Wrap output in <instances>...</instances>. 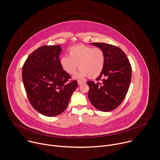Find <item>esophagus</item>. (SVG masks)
Returning a JSON list of instances; mask_svg holds the SVG:
<instances>
[{
	"label": "esophagus",
	"instance_id": "obj_1",
	"mask_svg": "<svg viewBox=\"0 0 160 160\" xmlns=\"http://www.w3.org/2000/svg\"><path fill=\"white\" fill-rule=\"evenodd\" d=\"M78 84H79V85H81L82 84L85 83V82L82 81H81V80H78Z\"/></svg>",
	"mask_w": 160,
	"mask_h": 160
}]
</instances>
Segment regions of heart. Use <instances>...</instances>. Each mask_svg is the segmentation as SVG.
<instances>
[{
    "instance_id": "obj_1",
    "label": "heart",
    "mask_w": 160,
    "mask_h": 160,
    "mask_svg": "<svg viewBox=\"0 0 160 160\" xmlns=\"http://www.w3.org/2000/svg\"><path fill=\"white\" fill-rule=\"evenodd\" d=\"M105 62V57L102 49L82 44L71 47L69 57H63L60 60L62 69L69 75L75 73L78 64L80 70L76 75L78 78L88 76L91 79L97 78L103 71Z\"/></svg>"
}]
</instances>
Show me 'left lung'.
Listing matches in <instances>:
<instances>
[{"instance_id":"8db88e82","label":"left lung","mask_w":160,"mask_h":160,"mask_svg":"<svg viewBox=\"0 0 160 160\" xmlns=\"http://www.w3.org/2000/svg\"><path fill=\"white\" fill-rule=\"evenodd\" d=\"M92 45L102 49L105 62L102 72L96 79L97 82H87L89 87L88 98L97 109L105 112L112 111L121 104L128 91L132 68L127 55L120 48L104 43Z\"/></svg>"}]
</instances>
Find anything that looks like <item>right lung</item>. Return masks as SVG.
Wrapping results in <instances>:
<instances>
[{"label":"right lung","mask_w":160,"mask_h":160,"mask_svg":"<svg viewBox=\"0 0 160 160\" xmlns=\"http://www.w3.org/2000/svg\"><path fill=\"white\" fill-rule=\"evenodd\" d=\"M59 45L40 47L32 52L22 66V78L31 106L41 114L54 117L64 111L73 92L76 80L60 66Z\"/></svg>","instance_id":"add662e5"}]
</instances>
